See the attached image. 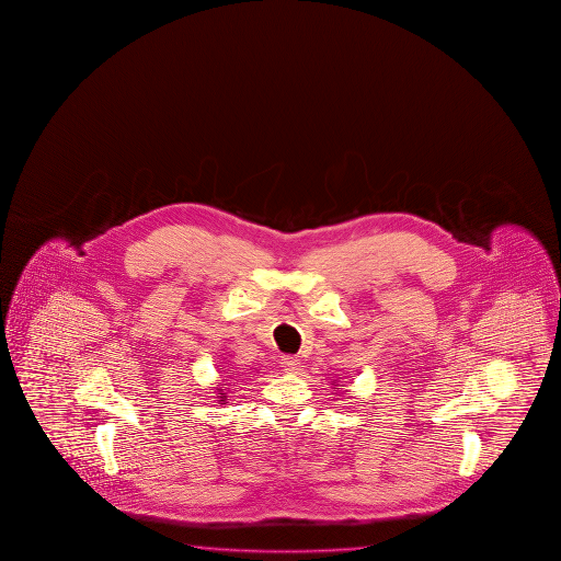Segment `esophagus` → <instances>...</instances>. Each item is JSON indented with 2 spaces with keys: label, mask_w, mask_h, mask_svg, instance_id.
Masks as SVG:
<instances>
[{
  "label": "esophagus",
  "mask_w": 561,
  "mask_h": 561,
  "mask_svg": "<svg viewBox=\"0 0 561 561\" xmlns=\"http://www.w3.org/2000/svg\"><path fill=\"white\" fill-rule=\"evenodd\" d=\"M280 365H283L288 373H296V370L300 369V362H298L296 357H293V355H285V357L280 359Z\"/></svg>",
  "instance_id": "1"
}]
</instances>
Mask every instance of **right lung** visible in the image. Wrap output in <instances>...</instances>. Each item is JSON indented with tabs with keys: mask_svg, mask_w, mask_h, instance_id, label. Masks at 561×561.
I'll use <instances>...</instances> for the list:
<instances>
[{
	"mask_svg": "<svg viewBox=\"0 0 561 561\" xmlns=\"http://www.w3.org/2000/svg\"><path fill=\"white\" fill-rule=\"evenodd\" d=\"M219 399H221V402L226 400V392H224V389H218Z\"/></svg>",
	"mask_w": 561,
	"mask_h": 561,
	"instance_id": "right-lung-1",
	"label": "right lung"
}]
</instances>
